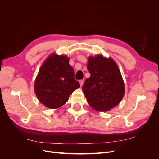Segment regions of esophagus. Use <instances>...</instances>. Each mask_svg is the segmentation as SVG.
<instances>
[{
  "label": "esophagus",
  "instance_id": "34e87169",
  "mask_svg": "<svg viewBox=\"0 0 159 159\" xmlns=\"http://www.w3.org/2000/svg\"><path fill=\"white\" fill-rule=\"evenodd\" d=\"M79 82H80V86H81H81H82V85H83V84H84V80H80V81H79Z\"/></svg>",
  "mask_w": 159,
  "mask_h": 159
}]
</instances>
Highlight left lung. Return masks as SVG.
Wrapping results in <instances>:
<instances>
[{
	"label": "left lung",
	"instance_id": "obj_1",
	"mask_svg": "<svg viewBox=\"0 0 159 159\" xmlns=\"http://www.w3.org/2000/svg\"><path fill=\"white\" fill-rule=\"evenodd\" d=\"M88 61L90 77L82 87L85 98L94 110L108 111L124 97L125 89L121 71L112 58L102 54L90 56Z\"/></svg>",
	"mask_w": 159,
	"mask_h": 159
}]
</instances>
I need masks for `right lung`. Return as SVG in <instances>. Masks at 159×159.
<instances>
[{
  "label": "right lung",
  "mask_w": 159,
  "mask_h": 159,
  "mask_svg": "<svg viewBox=\"0 0 159 159\" xmlns=\"http://www.w3.org/2000/svg\"><path fill=\"white\" fill-rule=\"evenodd\" d=\"M66 55L51 54L43 62L34 81V89L40 102L55 109L68 102L70 95L80 87Z\"/></svg>",
  "instance_id": "1"
}]
</instances>
